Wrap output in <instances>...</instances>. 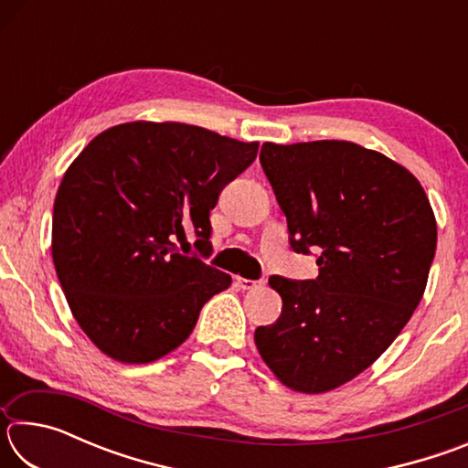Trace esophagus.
Wrapping results in <instances>:
<instances>
[{
    "mask_svg": "<svg viewBox=\"0 0 468 468\" xmlns=\"http://www.w3.org/2000/svg\"><path fill=\"white\" fill-rule=\"evenodd\" d=\"M237 287L243 289V291H251L260 287V284H264V281H250V279H241V276H237Z\"/></svg>",
    "mask_w": 468,
    "mask_h": 468,
    "instance_id": "1",
    "label": "esophagus"
}]
</instances>
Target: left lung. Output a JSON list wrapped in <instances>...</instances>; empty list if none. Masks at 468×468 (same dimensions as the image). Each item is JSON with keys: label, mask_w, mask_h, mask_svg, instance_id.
<instances>
[{"label": "left lung", "mask_w": 468, "mask_h": 468, "mask_svg": "<svg viewBox=\"0 0 468 468\" xmlns=\"http://www.w3.org/2000/svg\"><path fill=\"white\" fill-rule=\"evenodd\" d=\"M260 163L291 248L320 251V274L271 276L282 312L253 340L291 390H335L392 345L421 301L438 245L431 204L409 169L353 142H264Z\"/></svg>", "instance_id": "1"}]
</instances>
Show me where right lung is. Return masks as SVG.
<instances>
[{"label":"right lung","instance_id":"right-lung-1","mask_svg":"<svg viewBox=\"0 0 468 468\" xmlns=\"http://www.w3.org/2000/svg\"><path fill=\"white\" fill-rule=\"evenodd\" d=\"M258 142L197 125L130 122L89 142L53 204L55 272L92 345L122 363L176 351L231 276L202 262L210 210ZM197 237L194 254L186 235Z\"/></svg>","mask_w":468,"mask_h":468}]
</instances>
